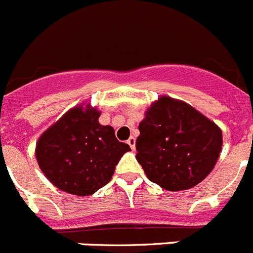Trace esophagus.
<instances>
[{"instance_id": "1", "label": "esophagus", "mask_w": 253, "mask_h": 253, "mask_svg": "<svg viewBox=\"0 0 253 253\" xmlns=\"http://www.w3.org/2000/svg\"><path fill=\"white\" fill-rule=\"evenodd\" d=\"M126 143H128L129 147H130V148L133 149V151H134V149H135V138L130 137L128 140H126Z\"/></svg>"}]
</instances>
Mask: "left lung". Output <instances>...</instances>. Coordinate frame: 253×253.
Returning a JSON list of instances; mask_svg holds the SVG:
<instances>
[{
  "label": "left lung",
  "mask_w": 253,
  "mask_h": 253,
  "mask_svg": "<svg viewBox=\"0 0 253 253\" xmlns=\"http://www.w3.org/2000/svg\"><path fill=\"white\" fill-rule=\"evenodd\" d=\"M137 158L147 177L169 191L196 186L215 166L222 130L191 105L161 96L139 123Z\"/></svg>",
  "instance_id": "8db88e82"
}]
</instances>
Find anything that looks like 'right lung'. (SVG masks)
I'll list each match as a JSON object with an SVG mask.
<instances>
[{"label":"right lung","mask_w":253,"mask_h":253,"mask_svg":"<svg viewBox=\"0 0 253 253\" xmlns=\"http://www.w3.org/2000/svg\"><path fill=\"white\" fill-rule=\"evenodd\" d=\"M90 105L69 109L37 142L40 169L62 191L88 196L111 180L115 166L130 147L119 142L110 125L99 123Z\"/></svg>","instance_id":"1"}]
</instances>
